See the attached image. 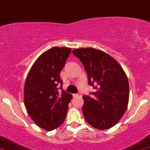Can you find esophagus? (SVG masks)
I'll list each match as a JSON object with an SVG mask.
<instances>
[{
    "label": "esophagus",
    "instance_id": "1",
    "mask_svg": "<svg viewBox=\"0 0 150 150\" xmlns=\"http://www.w3.org/2000/svg\"><path fill=\"white\" fill-rule=\"evenodd\" d=\"M73 96L74 98H76V97H81V95L80 94H74V95H73Z\"/></svg>",
    "mask_w": 150,
    "mask_h": 150
}]
</instances>
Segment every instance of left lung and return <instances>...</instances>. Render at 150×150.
<instances>
[{
    "label": "left lung",
    "instance_id": "left-lung-1",
    "mask_svg": "<svg viewBox=\"0 0 150 150\" xmlns=\"http://www.w3.org/2000/svg\"><path fill=\"white\" fill-rule=\"evenodd\" d=\"M73 54L82 63L88 83L94 86V98L83 96L86 121L95 129L105 130L115 126L127 108L129 84L121 66L106 52L93 48H79Z\"/></svg>",
    "mask_w": 150,
    "mask_h": 150
}]
</instances>
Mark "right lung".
<instances>
[{
  "mask_svg": "<svg viewBox=\"0 0 150 150\" xmlns=\"http://www.w3.org/2000/svg\"><path fill=\"white\" fill-rule=\"evenodd\" d=\"M71 52L69 47H53L41 54L29 70L24 89V105L38 126L52 131L63 124L71 94L62 90L60 73Z\"/></svg>",
  "mask_w": 150,
  "mask_h": 150,
  "instance_id": "1",
  "label": "right lung"
}]
</instances>
